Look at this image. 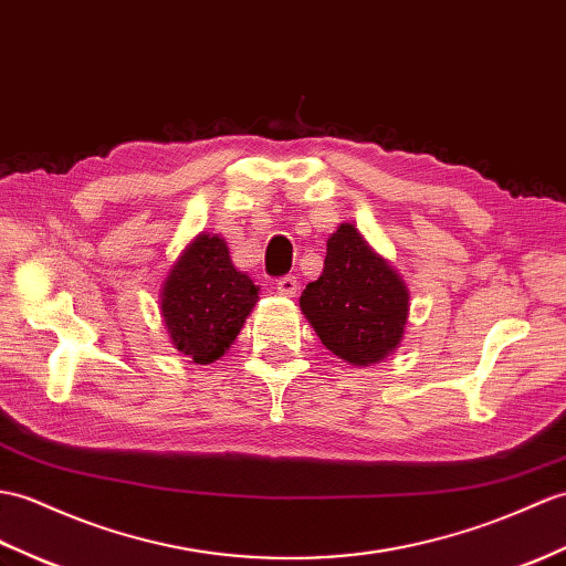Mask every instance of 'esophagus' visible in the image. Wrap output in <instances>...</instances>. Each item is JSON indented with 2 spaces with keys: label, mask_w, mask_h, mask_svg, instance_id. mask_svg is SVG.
Listing matches in <instances>:
<instances>
[{
  "label": "esophagus",
  "mask_w": 566,
  "mask_h": 566,
  "mask_svg": "<svg viewBox=\"0 0 566 566\" xmlns=\"http://www.w3.org/2000/svg\"><path fill=\"white\" fill-rule=\"evenodd\" d=\"M277 292L284 296H294L298 292V282L294 274H284V277L277 280Z\"/></svg>",
  "instance_id": "esophagus-1"
}]
</instances>
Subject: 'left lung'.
Instances as JSON below:
<instances>
[{"instance_id": "left-lung-1", "label": "left lung", "mask_w": 566, "mask_h": 566, "mask_svg": "<svg viewBox=\"0 0 566 566\" xmlns=\"http://www.w3.org/2000/svg\"><path fill=\"white\" fill-rule=\"evenodd\" d=\"M321 343L354 366L384 361L405 335L410 294L352 223L327 239L321 277L298 298Z\"/></svg>"}]
</instances>
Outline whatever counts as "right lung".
<instances>
[{
  "mask_svg": "<svg viewBox=\"0 0 566 566\" xmlns=\"http://www.w3.org/2000/svg\"><path fill=\"white\" fill-rule=\"evenodd\" d=\"M258 301V286L233 268L227 241L200 233L170 268L161 315L170 343L195 364L223 357Z\"/></svg>",
  "mask_w": 566,
  "mask_h": 566,
  "instance_id": "right-lung-1",
  "label": "right lung"
}]
</instances>
